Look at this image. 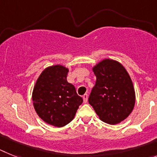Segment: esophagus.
Returning <instances> with one entry per match:
<instances>
[{
    "label": "esophagus",
    "mask_w": 157,
    "mask_h": 157,
    "mask_svg": "<svg viewBox=\"0 0 157 157\" xmlns=\"http://www.w3.org/2000/svg\"><path fill=\"white\" fill-rule=\"evenodd\" d=\"M88 94H84L83 95V99H84V103H87L88 102Z\"/></svg>",
    "instance_id": "1"
}]
</instances>
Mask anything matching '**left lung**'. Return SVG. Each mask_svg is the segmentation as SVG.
I'll return each instance as SVG.
<instances>
[{
    "label": "left lung",
    "mask_w": 157,
    "mask_h": 157,
    "mask_svg": "<svg viewBox=\"0 0 157 157\" xmlns=\"http://www.w3.org/2000/svg\"><path fill=\"white\" fill-rule=\"evenodd\" d=\"M96 77L88 103L99 118L114 125L126 119L133 111L135 92L127 71L119 62L105 59L94 66Z\"/></svg>",
    "instance_id": "left-lung-1"
}]
</instances>
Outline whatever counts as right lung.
Returning <instances> with one entry per match:
<instances>
[{
    "label": "right lung",
    "instance_id": "1",
    "mask_svg": "<svg viewBox=\"0 0 157 157\" xmlns=\"http://www.w3.org/2000/svg\"><path fill=\"white\" fill-rule=\"evenodd\" d=\"M69 69L56 65L43 71L34 87L35 110L46 123L62 127L74 118L83 99L67 81Z\"/></svg>",
    "mask_w": 157,
    "mask_h": 157
}]
</instances>
